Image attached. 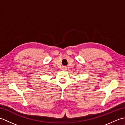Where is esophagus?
I'll return each mask as SVG.
<instances>
[{
  "label": "esophagus",
  "instance_id": "1",
  "mask_svg": "<svg viewBox=\"0 0 125 125\" xmlns=\"http://www.w3.org/2000/svg\"><path fill=\"white\" fill-rule=\"evenodd\" d=\"M67 68L65 66H64V67H62V70H64V71H65L66 70H67Z\"/></svg>",
  "mask_w": 125,
  "mask_h": 125
}]
</instances>
